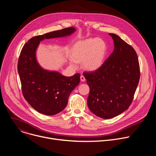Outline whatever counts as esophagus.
<instances>
[{
    "mask_svg": "<svg viewBox=\"0 0 156 156\" xmlns=\"http://www.w3.org/2000/svg\"><path fill=\"white\" fill-rule=\"evenodd\" d=\"M80 79H81V81H84L85 80H86V78H85V77L82 75H81V76H80Z\"/></svg>",
    "mask_w": 156,
    "mask_h": 156,
    "instance_id": "34e87169",
    "label": "esophagus"
}]
</instances>
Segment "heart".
<instances>
[{"instance_id":"obj_1","label":"heart","mask_w":156,"mask_h":156,"mask_svg":"<svg viewBox=\"0 0 156 156\" xmlns=\"http://www.w3.org/2000/svg\"><path fill=\"white\" fill-rule=\"evenodd\" d=\"M107 51L106 43L99 38H90L78 41L72 49L70 63L76 67L77 62H82V66L84 69L96 70L103 64Z\"/></svg>"}]
</instances>
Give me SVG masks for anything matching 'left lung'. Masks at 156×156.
Listing matches in <instances>:
<instances>
[{
  "mask_svg": "<svg viewBox=\"0 0 156 156\" xmlns=\"http://www.w3.org/2000/svg\"><path fill=\"white\" fill-rule=\"evenodd\" d=\"M109 35L114 40L113 52L100 68L83 73L90 86L88 107L94 114L105 119L115 117L128 109L140 78L135 49L119 36Z\"/></svg>",
  "mask_w": 156,
  "mask_h": 156,
  "instance_id": "1",
  "label": "left lung"
}]
</instances>
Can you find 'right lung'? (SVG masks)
<instances>
[{
  "label": "right lung",
  "instance_id": "obj_1",
  "mask_svg": "<svg viewBox=\"0 0 156 156\" xmlns=\"http://www.w3.org/2000/svg\"><path fill=\"white\" fill-rule=\"evenodd\" d=\"M73 27L50 32L31 38L22 48L18 62V72L22 93L38 112L55 115L67 105L69 97L80 81V74L65 76L56 72L44 70L37 63L36 51L41 41L60 37L75 32Z\"/></svg>",
  "mask_w": 156,
  "mask_h": 156
}]
</instances>
